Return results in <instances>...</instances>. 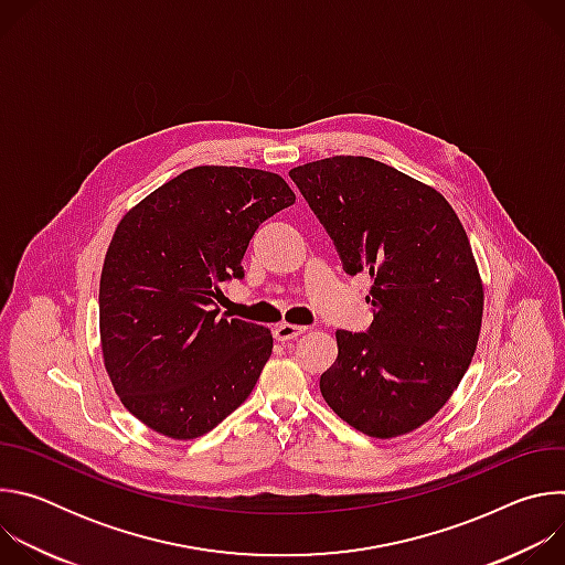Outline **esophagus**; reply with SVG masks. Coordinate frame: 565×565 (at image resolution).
<instances>
[{
	"instance_id": "esophagus-1",
	"label": "esophagus",
	"mask_w": 565,
	"mask_h": 565,
	"mask_svg": "<svg viewBox=\"0 0 565 565\" xmlns=\"http://www.w3.org/2000/svg\"><path fill=\"white\" fill-rule=\"evenodd\" d=\"M275 340H279V342H288V340H295V338H299L301 333H306V329L303 327H295V324H279V327H275Z\"/></svg>"
}]
</instances>
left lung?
I'll return each mask as SVG.
<instances>
[{
    "instance_id": "left-lung-1",
    "label": "left lung",
    "mask_w": 565,
    "mask_h": 565,
    "mask_svg": "<svg viewBox=\"0 0 565 565\" xmlns=\"http://www.w3.org/2000/svg\"><path fill=\"white\" fill-rule=\"evenodd\" d=\"M290 179L344 270L373 281V324L335 333L319 391L371 438L409 434L445 407L478 344L486 292L465 227L440 192L366 156L312 160Z\"/></svg>"
}]
</instances>
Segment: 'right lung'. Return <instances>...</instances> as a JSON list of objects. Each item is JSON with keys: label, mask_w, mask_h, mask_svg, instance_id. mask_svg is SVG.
Here are the masks:
<instances>
[{"label": "right lung", "mask_w": 565, "mask_h": 565, "mask_svg": "<svg viewBox=\"0 0 565 565\" xmlns=\"http://www.w3.org/2000/svg\"><path fill=\"white\" fill-rule=\"evenodd\" d=\"M292 203L279 174L201 166L120 218L100 275V347L120 402L149 429L199 438L255 388L273 335L221 317L214 299L244 277L255 230Z\"/></svg>", "instance_id": "obj_1"}]
</instances>
